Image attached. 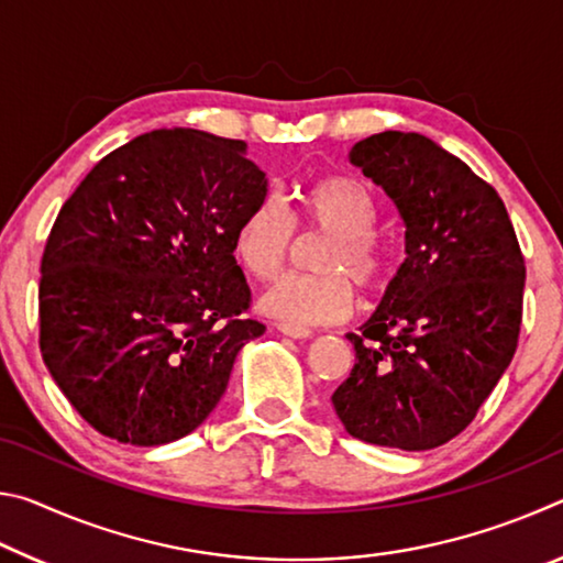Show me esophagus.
Wrapping results in <instances>:
<instances>
[{
	"label": "esophagus",
	"mask_w": 563,
	"mask_h": 563,
	"mask_svg": "<svg viewBox=\"0 0 563 563\" xmlns=\"http://www.w3.org/2000/svg\"><path fill=\"white\" fill-rule=\"evenodd\" d=\"M278 330L283 332V335H288L292 340H308V338H312V330L310 328L290 325V322H278Z\"/></svg>",
	"instance_id": "obj_1"
}]
</instances>
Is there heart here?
I'll use <instances>...</instances> for the list:
<instances>
[{
    "mask_svg": "<svg viewBox=\"0 0 563 563\" xmlns=\"http://www.w3.org/2000/svg\"><path fill=\"white\" fill-rule=\"evenodd\" d=\"M295 216L308 233H328L320 247L318 275H283L261 295V310L290 325H328L345 320L355 305L350 278L362 290H375L387 275V251L373 233L377 203L360 180L328 176L298 194ZM295 228L273 196L261 198L243 216L233 235V253L255 278L268 280L288 263Z\"/></svg>",
    "mask_w": 563,
    "mask_h": 563,
    "instance_id": "b5f03b06",
    "label": "heart"
}]
</instances>
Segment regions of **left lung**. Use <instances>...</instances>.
Returning <instances> with one entry per match:
<instances>
[{
    "label": "left lung",
    "instance_id": "left-lung-1",
    "mask_svg": "<svg viewBox=\"0 0 563 563\" xmlns=\"http://www.w3.org/2000/svg\"><path fill=\"white\" fill-rule=\"evenodd\" d=\"M350 164L395 203L407 258L360 335L347 332L355 367L332 407L355 440L434 450L472 422L517 350V233L497 190L422 133L362 139Z\"/></svg>",
    "mask_w": 563,
    "mask_h": 563
}]
</instances>
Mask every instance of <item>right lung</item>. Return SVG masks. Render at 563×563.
<instances>
[{
	"label": "right lung",
	"mask_w": 563,
	"mask_h": 563,
	"mask_svg": "<svg viewBox=\"0 0 563 563\" xmlns=\"http://www.w3.org/2000/svg\"><path fill=\"white\" fill-rule=\"evenodd\" d=\"M243 141L156 129L103 156L62 206L42 258L40 347L93 430L176 442L221 402L265 325L233 255L268 178Z\"/></svg>",
	"instance_id": "add662e5"
}]
</instances>
